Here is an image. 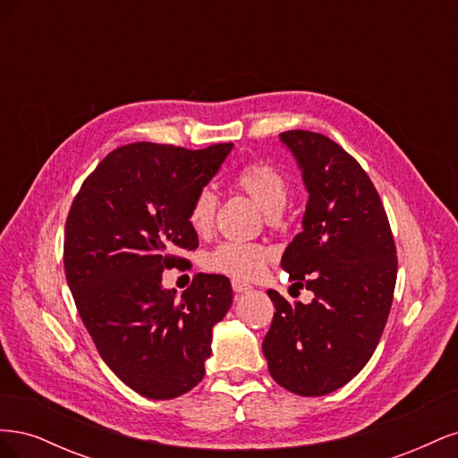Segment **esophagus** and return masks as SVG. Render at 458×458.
Returning <instances> with one entry per match:
<instances>
[{"instance_id":"obj_1","label":"esophagus","mask_w":458,"mask_h":458,"mask_svg":"<svg viewBox=\"0 0 458 458\" xmlns=\"http://www.w3.org/2000/svg\"><path fill=\"white\" fill-rule=\"evenodd\" d=\"M231 286H233V290H234V293H237V294H242V293H248V290H252L250 284L241 281V279H231Z\"/></svg>"}]
</instances>
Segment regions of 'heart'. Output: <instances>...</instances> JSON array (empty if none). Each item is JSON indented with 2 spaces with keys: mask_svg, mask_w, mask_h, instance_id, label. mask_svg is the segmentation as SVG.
<instances>
[{
  "mask_svg": "<svg viewBox=\"0 0 458 458\" xmlns=\"http://www.w3.org/2000/svg\"><path fill=\"white\" fill-rule=\"evenodd\" d=\"M234 185L250 197L269 217L279 216L288 202L290 187L286 175L267 162H250L234 175ZM217 210V197L212 189H202L192 199L189 210V224L199 234H208L214 227ZM269 254L266 248L244 242H221L204 258V269L254 279L267 266Z\"/></svg>",
  "mask_w": 458,
  "mask_h": 458,
  "instance_id": "heart-1",
  "label": "heart"
}]
</instances>
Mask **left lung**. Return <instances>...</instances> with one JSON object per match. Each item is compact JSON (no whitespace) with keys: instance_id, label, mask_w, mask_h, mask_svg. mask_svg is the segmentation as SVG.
Returning <instances> with one entry per match:
<instances>
[{"instance_id":"left-lung-1","label":"left lung","mask_w":458,"mask_h":458,"mask_svg":"<svg viewBox=\"0 0 458 458\" xmlns=\"http://www.w3.org/2000/svg\"><path fill=\"white\" fill-rule=\"evenodd\" d=\"M279 137L310 195L281 267L315 298L293 306L267 290L276 311L261 348L276 384L298 395H327L377 350L394 301L395 242L378 192L352 155L321 133Z\"/></svg>"}]
</instances>
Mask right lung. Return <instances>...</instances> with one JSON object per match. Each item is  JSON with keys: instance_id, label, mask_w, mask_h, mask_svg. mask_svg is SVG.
<instances>
[{"instance_id": "obj_1", "label": "right lung", "mask_w": 458, "mask_h": 458, "mask_svg": "<svg viewBox=\"0 0 458 458\" xmlns=\"http://www.w3.org/2000/svg\"><path fill=\"white\" fill-rule=\"evenodd\" d=\"M233 143L200 150L131 143L106 155L81 183L64 225V273L97 352L148 399L187 394L204 377L212 328L233 303L227 276L199 273L182 296L162 271L195 250L192 199Z\"/></svg>"}]
</instances>
